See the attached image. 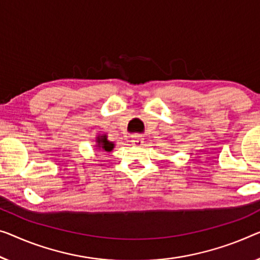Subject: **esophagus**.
I'll use <instances>...</instances> for the list:
<instances>
[{"label": "esophagus", "instance_id": "1", "mask_svg": "<svg viewBox=\"0 0 260 260\" xmlns=\"http://www.w3.org/2000/svg\"><path fill=\"white\" fill-rule=\"evenodd\" d=\"M132 145L134 146H142L143 145V138L140 137V135H135L132 140Z\"/></svg>", "mask_w": 260, "mask_h": 260}]
</instances>
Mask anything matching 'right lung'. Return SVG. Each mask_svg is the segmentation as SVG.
<instances>
[{
    "mask_svg": "<svg viewBox=\"0 0 260 260\" xmlns=\"http://www.w3.org/2000/svg\"><path fill=\"white\" fill-rule=\"evenodd\" d=\"M98 147L100 149H103V150H105V152H111L112 149H113V147H114V143L113 142H110L107 140V138H106V135H104V137H100V138H98Z\"/></svg>",
    "mask_w": 260,
    "mask_h": 260,
    "instance_id": "obj_1",
    "label": "right lung"
}]
</instances>
